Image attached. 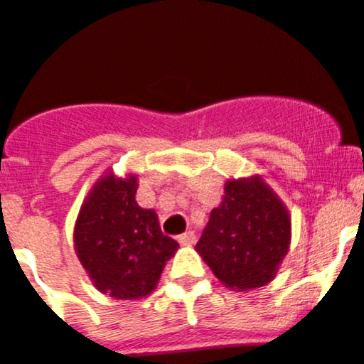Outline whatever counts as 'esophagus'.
I'll return each mask as SVG.
<instances>
[{"label":"esophagus","instance_id":"obj_1","mask_svg":"<svg viewBox=\"0 0 364 364\" xmlns=\"http://www.w3.org/2000/svg\"><path fill=\"white\" fill-rule=\"evenodd\" d=\"M195 240H197V237H195L193 231H186V233L179 235L178 237V242L181 243V245H193Z\"/></svg>","mask_w":364,"mask_h":364}]
</instances>
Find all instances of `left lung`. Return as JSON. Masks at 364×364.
<instances>
[{
  "label": "left lung",
  "instance_id": "left-lung-1",
  "mask_svg": "<svg viewBox=\"0 0 364 364\" xmlns=\"http://www.w3.org/2000/svg\"><path fill=\"white\" fill-rule=\"evenodd\" d=\"M292 223L285 203L261 176L230 179L203 228L197 252L231 290L264 287L289 252Z\"/></svg>",
  "mask_w": 364,
  "mask_h": 364
}]
</instances>
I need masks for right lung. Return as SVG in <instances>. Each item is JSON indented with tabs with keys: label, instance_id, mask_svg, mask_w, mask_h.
Returning a JSON list of instances; mask_svg holds the SVG:
<instances>
[{
	"label": "right lung",
	"instance_id": "1",
	"mask_svg": "<svg viewBox=\"0 0 364 364\" xmlns=\"http://www.w3.org/2000/svg\"><path fill=\"white\" fill-rule=\"evenodd\" d=\"M136 190V176H102L74 228L75 254L87 277L100 292L122 301L154 292L179 247L162 233L155 210L138 205Z\"/></svg>",
	"mask_w": 364,
	"mask_h": 364
}]
</instances>
